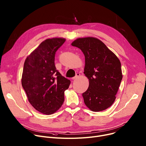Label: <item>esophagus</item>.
<instances>
[{"label":"esophagus","mask_w":146,"mask_h":146,"mask_svg":"<svg viewBox=\"0 0 146 146\" xmlns=\"http://www.w3.org/2000/svg\"><path fill=\"white\" fill-rule=\"evenodd\" d=\"M80 73H79V72H77L76 74V76H74V77H73V78H72V79L73 80H74V79H76L77 77H78L79 76H80Z\"/></svg>","instance_id":"esophagus-1"}]
</instances>
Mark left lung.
I'll return each instance as SVG.
<instances>
[{
	"label": "left lung",
	"mask_w": 146,
	"mask_h": 146,
	"mask_svg": "<svg viewBox=\"0 0 146 146\" xmlns=\"http://www.w3.org/2000/svg\"><path fill=\"white\" fill-rule=\"evenodd\" d=\"M72 45L79 48L85 57L84 74L89 80L88 89L82 94L85 104L93 111L109 108L115 99L123 77L119 59L94 37L79 38Z\"/></svg>",
	"instance_id": "left-lung-1"
}]
</instances>
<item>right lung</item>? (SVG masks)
Segmentation results:
<instances>
[{
  "label": "right lung",
  "instance_id": "add662e5",
  "mask_svg": "<svg viewBox=\"0 0 146 146\" xmlns=\"http://www.w3.org/2000/svg\"><path fill=\"white\" fill-rule=\"evenodd\" d=\"M66 40L48 38L42 42L25 62L22 84L29 102L44 114H52L62 106L70 80L56 70L55 54Z\"/></svg>",
  "mask_w": 146,
  "mask_h": 146
}]
</instances>
